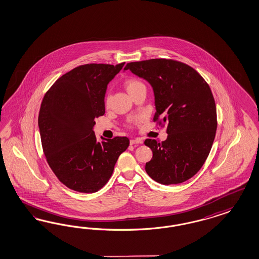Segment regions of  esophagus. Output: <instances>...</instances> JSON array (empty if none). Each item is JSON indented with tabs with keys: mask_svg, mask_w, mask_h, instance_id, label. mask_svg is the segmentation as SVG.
<instances>
[{
	"mask_svg": "<svg viewBox=\"0 0 259 259\" xmlns=\"http://www.w3.org/2000/svg\"><path fill=\"white\" fill-rule=\"evenodd\" d=\"M130 143L131 144H140V143H143V141L141 139H132V140H130Z\"/></svg>",
	"mask_w": 259,
	"mask_h": 259,
	"instance_id": "1",
	"label": "esophagus"
}]
</instances>
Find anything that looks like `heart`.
<instances>
[{
    "label": "heart",
    "mask_w": 259,
    "mask_h": 259,
    "mask_svg": "<svg viewBox=\"0 0 259 259\" xmlns=\"http://www.w3.org/2000/svg\"><path fill=\"white\" fill-rule=\"evenodd\" d=\"M142 86H144V85L139 79H137V78H129V79L125 81V87H126V90H127V92L129 94L132 93L135 90L142 87ZM106 104L107 105L110 104V97H108L106 98Z\"/></svg>",
    "instance_id": "1"
}]
</instances>
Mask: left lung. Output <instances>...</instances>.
Listing matches in <instances>:
<instances>
[{"label":"left lung","instance_id":"obj_1","mask_svg":"<svg viewBox=\"0 0 259 259\" xmlns=\"http://www.w3.org/2000/svg\"><path fill=\"white\" fill-rule=\"evenodd\" d=\"M130 70L151 85L156 113L166 125L167 139H147L153 157L145 171L161 185H177L193 177L210 152L217 116L212 93L205 79L187 64L171 59L128 63Z\"/></svg>","mask_w":259,"mask_h":259}]
</instances>
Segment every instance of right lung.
Returning a JSON list of instances; mask_svg holds the SVG:
<instances>
[{
	"label": "right lung",
	"mask_w": 259,
	"mask_h": 259,
	"mask_svg": "<svg viewBox=\"0 0 259 259\" xmlns=\"http://www.w3.org/2000/svg\"><path fill=\"white\" fill-rule=\"evenodd\" d=\"M118 65L87 64L55 81L43 98L38 126L46 159L56 177L72 190L93 193L113 174L129 139L98 142L95 119L105 114L109 82L122 69Z\"/></svg>",
	"instance_id": "right-lung-1"
}]
</instances>
